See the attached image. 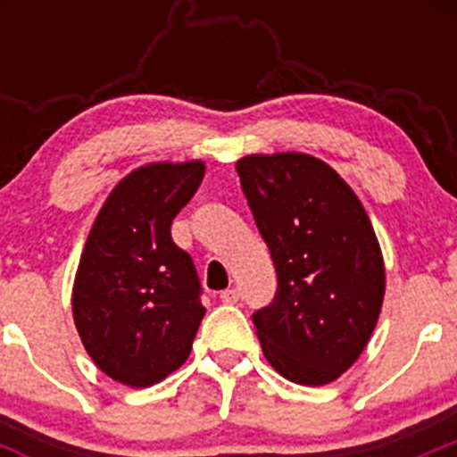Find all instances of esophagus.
<instances>
[{
    "instance_id": "esophagus-1",
    "label": "esophagus",
    "mask_w": 457,
    "mask_h": 457,
    "mask_svg": "<svg viewBox=\"0 0 457 457\" xmlns=\"http://www.w3.org/2000/svg\"><path fill=\"white\" fill-rule=\"evenodd\" d=\"M220 300L224 302V304H236L237 300H240V293H237L236 288H228V290H221Z\"/></svg>"
}]
</instances>
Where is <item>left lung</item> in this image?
<instances>
[{
    "instance_id": "8db88e82",
    "label": "left lung",
    "mask_w": 457,
    "mask_h": 457,
    "mask_svg": "<svg viewBox=\"0 0 457 457\" xmlns=\"http://www.w3.org/2000/svg\"><path fill=\"white\" fill-rule=\"evenodd\" d=\"M236 169L277 270L272 304L253 313L265 359L290 382L329 385L364 353L385 302L369 212L309 153H253Z\"/></svg>"
}]
</instances>
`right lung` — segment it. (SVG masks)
<instances>
[{
	"mask_svg": "<svg viewBox=\"0 0 457 457\" xmlns=\"http://www.w3.org/2000/svg\"><path fill=\"white\" fill-rule=\"evenodd\" d=\"M204 160L148 162L114 185L93 221L72 284V318L104 375L132 389L187 361L205 306L171 221L204 180Z\"/></svg>",
	"mask_w": 457,
	"mask_h": 457,
	"instance_id": "add662e5",
	"label": "right lung"
}]
</instances>
